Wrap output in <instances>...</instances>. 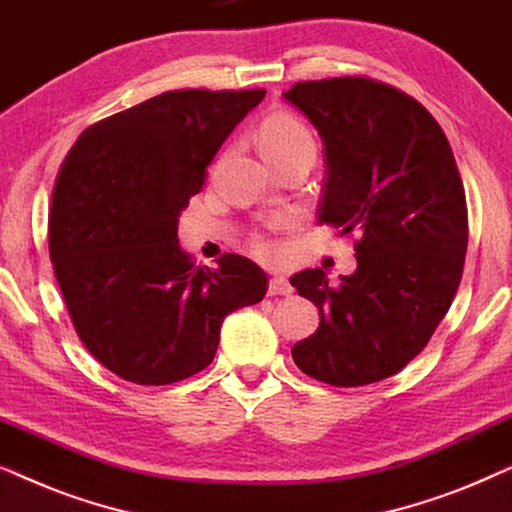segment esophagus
<instances>
[{"label":"esophagus","mask_w":512,"mask_h":512,"mask_svg":"<svg viewBox=\"0 0 512 512\" xmlns=\"http://www.w3.org/2000/svg\"><path fill=\"white\" fill-rule=\"evenodd\" d=\"M268 293H270V296H291L293 286H291V282L286 277L275 275V277L270 279V284H268Z\"/></svg>","instance_id":"1"}]
</instances>
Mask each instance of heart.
<instances>
[{"instance_id":"obj_1","label":"heart","mask_w":512,"mask_h":512,"mask_svg":"<svg viewBox=\"0 0 512 512\" xmlns=\"http://www.w3.org/2000/svg\"><path fill=\"white\" fill-rule=\"evenodd\" d=\"M258 149L265 160L291 156V153H312L314 156V137L300 118L286 114V111H275L258 128ZM254 249L261 256L275 254V247L265 237H256Z\"/></svg>"}]
</instances>
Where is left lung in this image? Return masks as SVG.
<instances>
[{
    "label": "left lung",
    "instance_id": "obj_1",
    "mask_svg": "<svg viewBox=\"0 0 512 512\" xmlns=\"http://www.w3.org/2000/svg\"><path fill=\"white\" fill-rule=\"evenodd\" d=\"M284 100L324 142L319 223L361 233L340 284L321 268L291 277L321 317L291 356L333 387L380 382L426 347L464 272L466 193L450 142L415 97L366 76L296 83Z\"/></svg>",
    "mask_w": 512,
    "mask_h": 512
}]
</instances>
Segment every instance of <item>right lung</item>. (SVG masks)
Returning <instances> with one entry per match:
<instances>
[{
	"mask_svg": "<svg viewBox=\"0 0 512 512\" xmlns=\"http://www.w3.org/2000/svg\"><path fill=\"white\" fill-rule=\"evenodd\" d=\"M265 90H170L81 132L60 167L48 251L72 324L123 380L172 384L214 361L223 319L263 300L268 277L226 254L202 268L179 216L207 165Z\"/></svg>",
	"mask_w": 512,
	"mask_h": 512,
	"instance_id": "obj_1",
	"label": "right lung"
}]
</instances>
